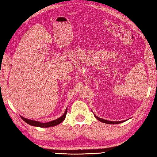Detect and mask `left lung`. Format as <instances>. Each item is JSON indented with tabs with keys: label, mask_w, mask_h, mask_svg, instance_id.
<instances>
[{
	"label": "left lung",
	"mask_w": 157,
	"mask_h": 157,
	"mask_svg": "<svg viewBox=\"0 0 157 157\" xmlns=\"http://www.w3.org/2000/svg\"><path fill=\"white\" fill-rule=\"evenodd\" d=\"M95 116V117L98 120H99L100 121H101L102 123H107V124H119V123H123L125 121H107V120H105V119H102L101 118L98 117L97 116Z\"/></svg>",
	"instance_id": "8db88e82"
}]
</instances>
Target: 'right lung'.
<instances>
[{"mask_svg": "<svg viewBox=\"0 0 157 157\" xmlns=\"http://www.w3.org/2000/svg\"><path fill=\"white\" fill-rule=\"evenodd\" d=\"M67 109L65 110V112L64 113V114H63L61 117H59L55 120H53V121H51L48 122V123H41V122L37 121H33V120L24 118V117H23L22 116H20V117H21V118L25 123H27L28 124L30 125L40 127V128H49V127L55 126L56 125H58V124H59V123H61L63 121H64L65 119L66 115H67Z\"/></svg>", "mask_w": 157, "mask_h": 157, "instance_id": "1", "label": "right lung"}]
</instances>
